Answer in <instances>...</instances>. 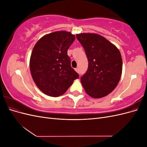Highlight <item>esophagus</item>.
Segmentation results:
<instances>
[{
  "mask_svg": "<svg viewBox=\"0 0 147 147\" xmlns=\"http://www.w3.org/2000/svg\"><path fill=\"white\" fill-rule=\"evenodd\" d=\"M75 70L76 71V72H77V73H79V72H80V71H79V69H78V68H75Z\"/></svg>",
  "mask_w": 147,
  "mask_h": 147,
  "instance_id": "1",
  "label": "esophagus"
}]
</instances>
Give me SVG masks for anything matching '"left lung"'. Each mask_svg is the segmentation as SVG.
Instances as JSON below:
<instances>
[{"mask_svg":"<svg viewBox=\"0 0 147 147\" xmlns=\"http://www.w3.org/2000/svg\"><path fill=\"white\" fill-rule=\"evenodd\" d=\"M88 60L87 72L81 82L87 94L93 98L107 96L117 87L121 77L123 62L117 47L100 35L77 34Z\"/></svg>","mask_w":147,"mask_h":147,"instance_id":"8db88e82","label":"left lung"}]
</instances>
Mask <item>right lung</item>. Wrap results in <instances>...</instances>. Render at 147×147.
<instances>
[{"label": "right lung", "mask_w": 147, "mask_h": 147, "mask_svg": "<svg viewBox=\"0 0 147 147\" xmlns=\"http://www.w3.org/2000/svg\"><path fill=\"white\" fill-rule=\"evenodd\" d=\"M75 39L67 31L45 35L35 44L30 58L33 80L44 94L51 97L63 95L79 75L72 68L67 50Z\"/></svg>", "instance_id": "right-lung-1"}]
</instances>
